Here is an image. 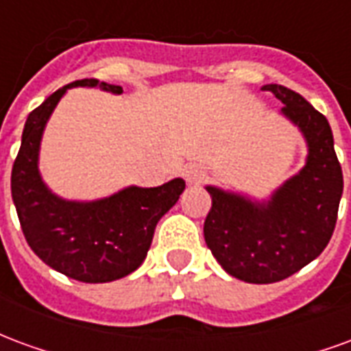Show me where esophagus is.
Segmentation results:
<instances>
[{
    "instance_id": "obj_1",
    "label": "esophagus",
    "mask_w": 351,
    "mask_h": 351,
    "mask_svg": "<svg viewBox=\"0 0 351 351\" xmlns=\"http://www.w3.org/2000/svg\"><path fill=\"white\" fill-rule=\"evenodd\" d=\"M184 178H186V182L190 184V186H199V184L205 182V169L201 167V165H195V163L186 165V169H184Z\"/></svg>"
}]
</instances>
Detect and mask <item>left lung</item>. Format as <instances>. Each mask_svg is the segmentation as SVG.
<instances>
[{"instance_id": "left-lung-1", "label": "left lung", "mask_w": 351, "mask_h": 351, "mask_svg": "<svg viewBox=\"0 0 351 351\" xmlns=\"http://www.w3.org/2000/svg\"><path fill=\"white\" fill-rule=\"evenodd\" d=\"M261 90L284 103L282 116L299 128L308 154L304 167L263 201L206 186L213 197L203 228L206 246L223 271L250 284L280 282L324 252L344 188L327 118L289 88Z\"/></svg>"}]
</instances>
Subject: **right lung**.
Masks as SVG:
<instances>
[{"label": "right lung", "mask_w": 351, "mask_h": 351, "mask_svg": "<svg viewBox=\"0 0 351 351\" xmlns=\"http://www.w3.org/2000/svg\"><path fill=\"white\" fill-rule=\"evenodd\" d=\"M95 88L122 93V86L95 79L60 88L29 112L11 175V193L29 248L69 278L103 284L137 271L152 244L161 216L186 188L173 178L158 188L128 186L95 201H69L56 195L39 173L43 131L69 88Z\"/></svg>", "instance_id": "add662e5"}]
</instances>
